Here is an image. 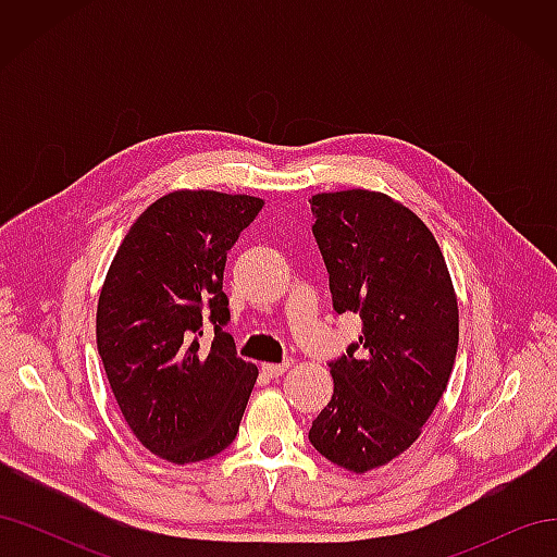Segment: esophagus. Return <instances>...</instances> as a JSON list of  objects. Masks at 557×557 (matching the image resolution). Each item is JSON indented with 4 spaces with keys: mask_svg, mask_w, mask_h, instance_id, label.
Instances as JSON below:
<instances>
[{
    "mask_svg": "<svg viewBox=\"0 0 557 557\" xmlns=\"http://www.w3.org/2000/svg\"><path fill=\"white\" fill-rule=\"evenodd\" d=\"M290 367V362H267V364H262V372L267 374V376H281L283 372H285V369H288Z\"/></svg>",
    "mask_w": 557,
    "mask_h": 557,
    "instance_id": "1",
    "label": "esophagus"
}]
</instances>
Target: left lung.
<instances>
[{
    "instance_id": "8db88e82",
    "label": "left lung",
    "mask_w": 557,
    "mask_h": 557,
    "mask_svg": "<svg viewBox=\"0 0 557 557\" xmlns=\"http://www.w3.org/2000/svg\"><path fill=\"white\" fill-rule=\"evenodd\" d=\"M336 313L362 336L330 360L334 395L309 430L344 469L369 471L407 450L444 395L458 352V299L442 248L420 218L369 190L309 199Z\"/></svg>"
}]
</instances>
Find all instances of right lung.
<instances>
[{
  "label": "right lung",
  "mask_w": 557,
  "mask_h": 557,
  "mask_svg": "<svg viewBox=\"0 0 557 557\" xmlns=\"http://www.w3.org/2000/svg\"><path fill=\"white\" fill-rule=\"evenodd\" d=\"M264 201L176 190L125 234L97 305V350L129 430L160 458L188 465L239 432L258 367L237 356L223 290L227 250ZM212 344L200 339L206 320Z\"/></svg>",
  "instance_id": "right-lung-1"
}]
</instances>
